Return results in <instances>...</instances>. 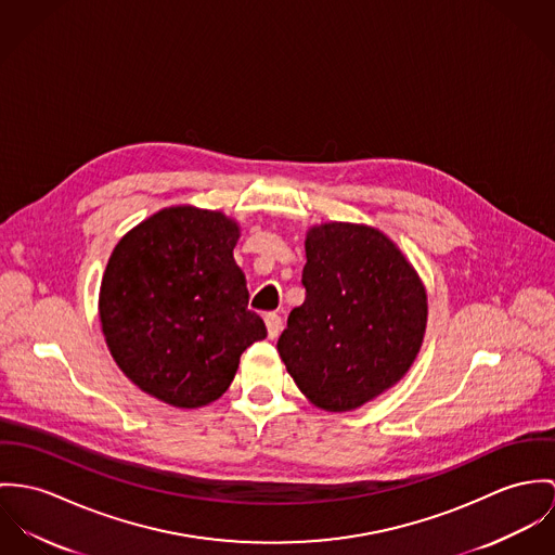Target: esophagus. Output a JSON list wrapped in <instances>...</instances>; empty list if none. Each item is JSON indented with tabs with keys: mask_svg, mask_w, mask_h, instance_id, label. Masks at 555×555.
<instances>
[{
	"mask_svg": "<svg viewBox=\"0 0 555 555\" xmlns=\"http://www.w3.org/2000/svg\"><path fill=\"white\" fill-rule=\"evenodd\" d=\"M266 327H268V336H270V338H276V336L281 334V327H283L281 314L268 312V314H266Z\"/></svg>",
	"mask_w": 555,
	"mask_h": 555,
	"instance_id": "34e87169",
	"label": "esophagus"
}]
</instances>
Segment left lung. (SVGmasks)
<instances>
[{"mask_svg": "<svg viewBox=\"0 0 555 555\" xmlns=\"http://www.w3.org/2000/svg\"><path fill=\"white\" fill-rule=\"evenodd\" d=\"M302 285L305 305L289 312L276 349L312 404L353 411L406 374L428 300L387 236L353 223L312 228Z\"/></svg>", "mask_w": 555, "mask_h": 555, "instance_id": "1", "label": "left lung"}]
</instances>
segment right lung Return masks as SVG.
Returning <instances> with one entry per match:
<instances>
[{"instance_id": "obj_1", "label": "right lung", "mask_w": 555, "mask_h": 555, "mask_svg": "<svg viewBox=\"0 0 555 555\" xmlns=\"http://www.w3.org/2000/svg\"><path fill=\"white\" fill-rule=\"evenodd\" d=\"M238 225L221 212L166 208L115 247L100 289L108 349L142 391L179 409L217 400L243 351L266 338L234 261Z\"/></svg>"}]
</instances>
